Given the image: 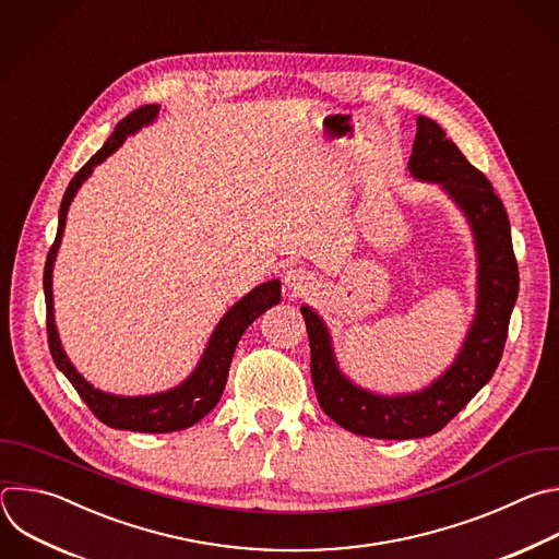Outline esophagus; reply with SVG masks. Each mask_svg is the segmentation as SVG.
Instances as JSON below:
<instances>
[{
    "mask_svg": "<svg viewBox=\"0 0 559 559\" xmlns=\"http://www.w3.org/2000/svg\"><path fill=\"white\" fill-rule=\"evenodd\" d=\"M312 284H314V277L304 269H290L284 275V286L290 297L304 295L308 288H312Z\"/></svg>",
    "mask_w": 559,
    "mask_h": 559,
    "instance_id": "1",
    "label": "esophagus"
}]
</instances>
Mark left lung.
Listing matches in <instances>:
<instances>
[{
  "label": "left lung",
  "instance_id": "obj_1",
  "mask_svg": "<svg viewBox=\"0 0 559 559\" xmlns=\"http://www.w3.org/2000/svg\"><path fill=\"white\" fill-rule=\"evenodd\" d=\"M416 180L440 185L465 213L478 255L476 314L454 364L420 392L383 396L355 385L337 366L323 319L301 306L310 340V374L321 409L344 429L385 440L423 438L448 425L493 377L518 299V262L509 217L491 182L427 119H416L407 163Z\"/></svg>",
  "mask_w": 559,
  "mask_h": 559
}]
</instances>
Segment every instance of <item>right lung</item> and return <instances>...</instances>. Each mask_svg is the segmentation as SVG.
<instances>
[{"instance_id": "1", "label": "right lung", "mask_w": 559, "mask_h": 559, "mask_svg": "<svg viewBox=\"0 0 559 559\" xmlns=\"http://www.w3.org/2000/svg\"><path fill=\"white\" fill-rule=\"evenodd\" d=\"M156 117H158V105H143V107L134 109L132 115H128L117 126V130L111 132V136L105 141V145L74 174V178L70 180V185L63 193L61 206H59L57 238L48 251V260H46V269H44L48 346H50V355H52L57 368L66 374V379L72 383V388L79 392V396L85 401V405L92 409V414L100 423H105L107 427H115V429H130V431H145V433L180 431V429L195 425L200 418H204L217 405L222 390H225V385H227L231 359H234L236 346L245 334V330L262 312H266V308L280 304V299H282L280 280L260 284L249 295H245L215 325L195 370L180 385H176L167 392L147 394V396L107 394V392L90 385L76 372V368L70 364V359L66 357L61 342H59V332L55 325V306H52V266H55L57 251H59V245L63 238L66 215H68L70 202L98 163H103L109 154H115L126 143V139L130 134L139 132L143 126H150Z\"/></svg>"}]
</instances>
